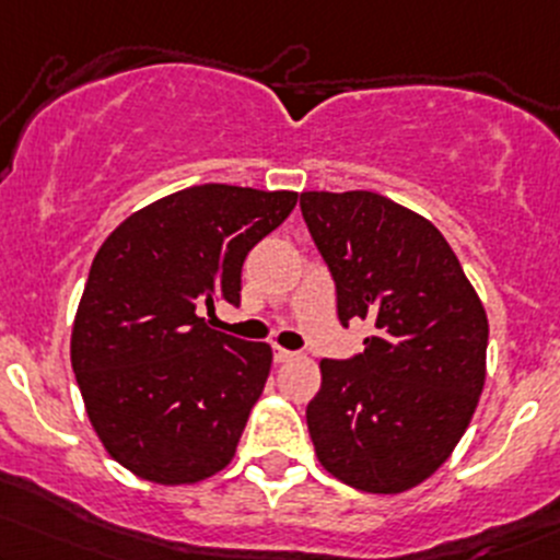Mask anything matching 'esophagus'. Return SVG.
<instances>
[{"instance_id": "1", "label": "esophagus", "mask_w": 560, "mask_h": 560, "mask_svg": "<svg viewBox=\"0 0 560 560\" xmlns=\"http://www.w3.org/2000/svg\"><path fill=\"white\" fill-rule=\"evenodd\" d=\"M273 359H276V364H287V361L294 359V353H292V350L276 346V348H273Z\"/></svg>"}]
</instances>
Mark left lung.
Returning a JSON list of instances; mask_svg holds the SVG:
<instances>
[{"label":"left lung","instance_id":"8db88e82","mask_svg":"<svg viewBox=\"0 0 560 560\" xmlns=\"http://www.w3.org/2000/svg\"><path fill=\"white\" fill-rule=\"evenodd\" d=\"M300 210L337 284V316L374 324L364 353L322 359L308 404L318 463L401 494L450 459L487 383L489 322L446 238L372 190H305Z\"/></svg>","mask_w":560,"mask_h":560}]
</instances>
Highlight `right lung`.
<instances>
[{
  "mask_svg": "<svg viewBox=\"0 0 560 560\" xmlns=\"http://www.w3.org/2000/svg\"><path fill=\"white\" fill-rule=\"evenodd\" d=\"M294 205V190L183 188L132 212L97 249L71 366L101 444L143 481L199 483L236 454L273 350L210 329L201 311L238 305L244 257Z\"/></svg>",
  "mask_w": 560,
  "mask_h": 560,
  "instance_id": "add662e5",
  "label": "right lung"
}]
</instances>
